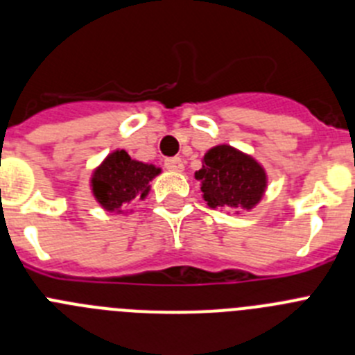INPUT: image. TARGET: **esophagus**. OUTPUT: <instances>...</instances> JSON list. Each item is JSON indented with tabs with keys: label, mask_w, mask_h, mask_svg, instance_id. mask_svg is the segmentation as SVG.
Returning a JSON list of instances; mask_svg holds the SVG:
<instances>
[{
	"label": "esophagus",
	"mask_w": 355,
	"mask_h": 355,
	"mask_svg": "<svg viewBox=\"0 0 355 355\" xmlns=\"http://www.w3.org/2000/svg\"><path fill=\"white\" fill-rule=\"evenodd\" d=\"M164 166L170 171H182L184 170V161H182V157H170L164 161Z\"/></svg>",
	"instance_id": "obj_1"
}]
</instances>
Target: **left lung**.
<instances>
[{
    "instance_id": "left-lung-1",
    "label": "left lung",
    "mask_w": 355,
    "mask_h": 355,
    "mask_svg": "<svg viewBox=\"0 0 355 355\" xmlns=\"http://www.w3.org/2000/svg\"><path fill=\"white\" fill-rule=\"evenodd\" d=\"M210 208L252 210L264 196L268 177L252 155L231 145H217L203 157V166L194 173Z\"/></svg>"
}]
</instances>
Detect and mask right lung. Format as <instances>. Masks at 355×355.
<instances>
[{"mask_svg":"<svg viewBox=\"0 0 355 355\" xmlns=\"http://www.w3.org/2000/svg\"><path fill=\"white\" fill-rule=\"evenodd\" d=\"M161 168L131 159L125 150H114L99 164L91 177V191L107 211L121 214L135 200H145L150 182Z\"/></svg>","mask_w":355,"mask_h":355,"instance_id":"1","label":"right lung"}]
</instances>
